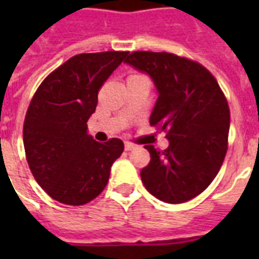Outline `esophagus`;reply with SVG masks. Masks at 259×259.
Instances as JSON below:
<instances>
[{
    "label": "esophagus",
    "instance_id": "obj_1",
    "mask_svg": "<svg viewBox=\"0 0 259 259\" xmlns=\"http://www.w3.org/2000/svg\"><path fill=\"white\" fill-rule=\"evenodd\" d=\"M136 146L133 144H130V142H125V150L126 152H130V150H133Z\"/></svg>",
    "mask_w": 259,
    "mask_h": 259
}]
</instances>
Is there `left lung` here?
Listing matches in <instances>:
<instances>
[{"label":"left lung","mask_w":259,"mask_h":259,"mask_svg":"<svg viewBox=\"0 0 259 259\" xmlns=\"http://www.w3.org/2000/svg\"><path fill=\"white\" fill-rule=\"evenodd\" d=\"M125 63L152 79L158 98L149 122L169 141L164 152L145 146L150 162L141 170L142 183L165 203L191 200L212 183L225 160L230 129L225 95L208 70L173 54L137 51Z\"/></svg>","instance_id":"1"}]
</instances>
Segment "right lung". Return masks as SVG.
Masks as SVG:
<instances>
[{
  "label": "right lung",
  "instance_id": "right-lung-1",
  "mask_svg": "<svg viewBox=\"0 0 259 259\" xmlns=\"http://www.w3.org/2000/svg\"><path fill=\"white\" fill-rule=\"evenodd\" d=\"M127 52L80 54L44 79L24 122V148L30 172L52 199L82 205L105 189L123 142L101 144L87 132L98 91Z\"/></svg>",
  "mask_w": 259,
  "mask_h": 259
}]
</instances>
